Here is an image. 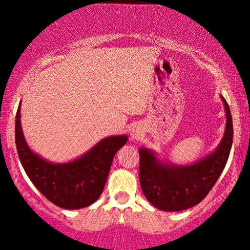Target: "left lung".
<instances>
[{
	"mask_svg": "<svg viewBox=\"0 0 250 250\" xmlns=\"http://www.w3.org/2000/svg\"><path fill=\"white\" fill-rule=\"evenodd\" d=\"M226 112L225 134L213 153L190 166H172L156 158L147 148H140V185L147 201L166 211H179L196 206L208 195L225 168L233 139L230 107L221 97Z\"/></svg>",
	"mask_w": 250,
	"mask_h": 250,
	"instance_id": "8db88e82",
	"label": "left lung"
}]
</instances>
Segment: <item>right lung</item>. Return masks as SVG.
Returning <instances> with one entry per match:
<instances>
[{
  "instance_id": "right-lung-1",
  "label": "right lung",
  "mask_w": 250,
  "mask_h": 250,
  "mask_svg": "<svg viewBox=\"0 0 250 250\" xmlns=\"http://www.w3.org/2000/svg\"><path fill=\"white\" fill-rule=\"evenodd\" d=\"M127 140V135L109 137L98 143L82 157L69 163L55 165L30 150L20 125V104L17 111L16 145L22 168L37 190L60 208H84L100 197L113 156Z\"/></svg>"
}]
</instances>
